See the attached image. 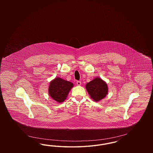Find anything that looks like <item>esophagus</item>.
I'll return each mask as SVG.
<instances>
[{"mask_svg":"<svg viewBox=\"0 0 153 153\" xmlns=\"http://www.w3.org/2000/svg\"><path fill=\"white\" fill-rule=\"evenodd\" d=\"M76 83H77V84L78 85H81V82L80 81H77Z\"/></svg>","mask_w":153,"mask_h":153,"instance_id":"34e87169","label":"esophagus"}]
</instances>
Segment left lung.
Returning a JSON list of instances; mask_svg holds the SVG:
<instances>
[{
    "label": "left lung",
    "instance_id": "obj_1",
    "mask_svg": "<svg viewBox=\"0 0 153 153\" xmlns=\"http://www.w3.org/2000/svg\"><path fill=\"white\" fill-rule=\"evenodd\" d=\"M86 89L91 97L95 102L100 101L108 93L107 84L100 78H96L86 85Z\"/></svg>",
    "mask_w": 153,
    "mask_h": 153
}]
</instances>
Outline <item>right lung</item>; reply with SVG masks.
<instances>
[{
	"label": "right lung",
	"instance_id": "right-lung-1",
	"mask_svg": "<svg viewBox=\"0 0 153 153\" xmlns=\"http://www.w3.org/2000/svg\"><path fill=\"white\" fill-rule=\"evenodd\" d=\"M73 86V84L71 82L61 78H56L50 83L49 95L56 102H63Z\"/></svg>",
	"mask_w": 153,
	"mask_h": 153
}]
</instances>
